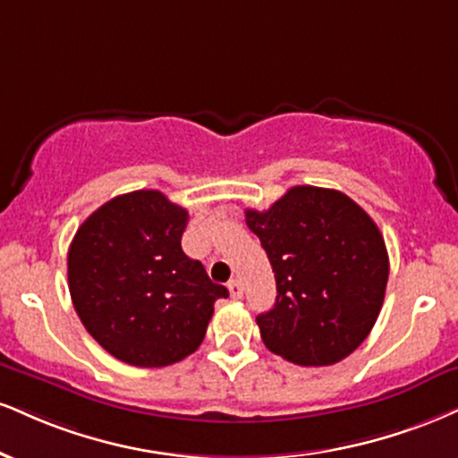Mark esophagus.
Here are the masks:
<instances>
[{
    "label": "esophagus",
    "mask_w": 458,
    "mask_h": 458,
    "mask_svg": "<svg viewBox=\"0 0 458 458\" xmlns=\"http://www.w3.org/2000/svg\"><path fill=\"white\" fill-rule=\"evenodd\" d=\"M228 290H230V296H233V299H241V296H243V285H241L239 279H230Z\"/></svg>",
    "instance_id": "1"
}]
</instances>
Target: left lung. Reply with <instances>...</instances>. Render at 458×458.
<instances>
[{
    "label": "left lung",
    "instance_id": "1",
    "mask_svg": "<svg viewBox=\"0 0 458 458\" xmlns=\"http://www.w3.org/2000/svg\"><path fill=\"white\" fill-rule=\"evenodd\" d=\"M245 222L271 260L277 299L256 318L264 345L301 367L350 356L382 310L388 284L384 236L352 198L296 185Z\"/></svg>",
    "mask_w": 458,
    "mask_h": 458
}]
</instances>
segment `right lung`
Listing matches in <instances>:
<instances>
[{
  "mask_svg": "<svg viewBox=\"0 0 458 458\" xmlns=\"http://www.w3.org/2000/svg\"><path fill=\"white\" fill-rule=\"evenodd\" d=\"M190 215L157 190L117 196L76 230L68 285L82 327L134 367H168L198 350L217 299L198 260L181 250Z\"/></svg>",
  "mask_w": 458,
  "mask_h": 458,
  "instance_id": "1",
  "label": "right lung"
}]
</instances>
